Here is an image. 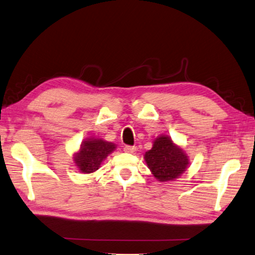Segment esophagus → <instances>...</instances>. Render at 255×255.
<instances>
[{
  "mask_svg": "<svg viewBox=\"0 0 255 255\" xmlns=\"http://www.w3.org/2000/svg\"><path fill=\"white\" fill-rule=\"evenodd\" d=\"M124 150L126 151V152H130V154H132V152L136 151V147H135V146H129V145H127V146L124 147Z\"/></svg>",
  "mask_w": 255,
  "mask_h": 255,
  "instance_id": "obj_1",
  "label": "esophagus"
}]
</instances>
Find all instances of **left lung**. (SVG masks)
Instances as JSON below:
<instances>
[{"label": "left lung", "instance_id": "1", "mask_svg": "<svg viewBox=\"0 0 255 255\" xmlns=\"http://www.w3.org/2000/svg\"><path fill=\"white\" fill-rule=\"evenodd\" d=\"M145 160L155 177L160 182L172 180L187 167L188 159L185 152L175 146L168 137L161 136L145 154Z\"/></svg>", "mask_w": 255, "mask_h": 255}]
</instances>
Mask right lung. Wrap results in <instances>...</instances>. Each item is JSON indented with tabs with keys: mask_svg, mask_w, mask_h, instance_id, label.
Wrapping results in <instances>:
<instances>
[{
	"mask_svg": "<svg viewBox=\"0 0 255 255\" xmlns=\"http://www.w3.org/2000/svg\"><path fill=\"white\" fill-rule=\"evenodd\" d=\"M115 145L101 139L83 141L80 151L75 157V161L82 173L90 174L100 167L101 161L114 149Z\"/></svg>",
	"mask_w": 255,
	"mask_h": 255,
	"instance_id": "right-lung-1",
	"label": "right lung"
}]
</instances>
